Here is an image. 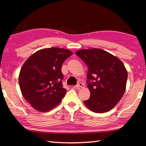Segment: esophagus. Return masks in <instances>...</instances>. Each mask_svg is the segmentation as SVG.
<instances>
[{
  "label": "esophagus",
  "mask_w": 146,
  "mask_h": 146,
  "mask_svg": "<svg viewBox=\"0 0 146 146\" xmlns=\"http://www.w3.org/2000/svg\"><path fill=\"white\" fill-rule=\"evenodd\" d=\"M84 87V84H82V82H78L77 84L75 86V88H82Z\"/></svg>",
  "instance_id": "1"
}]
</instances>
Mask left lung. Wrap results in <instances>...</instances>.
<instances>
[{"label":"left lung","instance_id":"left-lung-1","mask_svg":"<svg viewBox=\"0 0 146 146\" xmlns=\"http://www.w3.org/2000/svg\"><path fill=\"white\" fill-rule=\"evenodd\" d=\"M75 54L88 67L89 99L84 101L91 111L98 113L115 107L125 92L127 72L119 58L100 49H80Z\"/></svg>","mask_w":146,"mask_h":146}]
</instances>
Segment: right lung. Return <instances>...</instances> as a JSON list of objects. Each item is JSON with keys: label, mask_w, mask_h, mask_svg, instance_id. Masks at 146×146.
Listing matches in <instances>:
<instances>
[{"label": "right lung", "mask_w": 146, "mask_h": 146, "mask_svg": "<svg viewBox=\"0 0 146 146\" xmlns=\"http://www.w3.org/2000/svg\"><path fill=\"white\" fill-rule=\"evenodd\" d=\"M72 52L62 48L40 49L28 58L20 71L22 94L35 110L46 112L60 102L67 90L63 88L62 65Z\"/></svg>", "instance_id": "right-lung-1"}]
</instances>
